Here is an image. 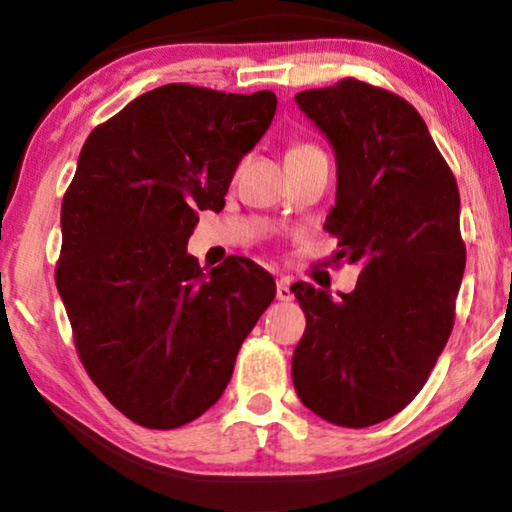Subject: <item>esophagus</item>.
<instances>
[{
    "instance_id": "obj_1",
    "label": "esophagus",
    "mask_w": 512,
    "mask_h": 512,
    "mask_svg": "<svg viewBox=\"0 0 512 512\" xmlns=\"http://www.w3.org/2000/svg\"><path fill=\"white\" fill-rule=\"evenodd\" d=\"M277 300H282V303H289V300H293L291 277L277 279Z\"/></svg>"
}]
</instances>
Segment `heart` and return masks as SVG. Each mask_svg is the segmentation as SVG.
I'll return each mask as SVG.
<instances>
[{
    "mask_svg": "<svg viewBox=\"0 0 512 512\" xmlns=\"http://www.w3.org/2000/svg\"><path fill=\"white\" fill-rule=\"evenodd\" d=\"M312 153H321V149H319L317 144L293 142L289 146V151H286V160H289V158H305V156H312Z\"/></svg>",
    "mask_w": 512,
    "mask_h": 512,
    "instance_id": "obj_1",
    "label": "heart"
}]
</instances>
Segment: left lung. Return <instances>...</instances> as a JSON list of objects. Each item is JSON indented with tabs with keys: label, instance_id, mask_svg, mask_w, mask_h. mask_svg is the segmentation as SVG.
Listing matches in <instances>:
<instances>
[{
	"label": "left lung",
	"instance_id": "obj_1",
	"mask_svg": "<svg viewBox=\"0 0 512 512\" xmlns=\"http://www.w3.org/2000/svg\"><path fill=\"white\" fill-rule=\"evenodd\" d=\"M298 107L331 139L338 195L324 228L361 265L352 293L291 286L307 326L291 361L305 408L363 429L401 412L429 380L454 326L466 268L457 179L424 118L359 79L303 90Z\"/></svg>",
	"mask_w": 512,
	"mask_h": 512
}]
</instances>
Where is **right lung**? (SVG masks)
Listing matches in <instances>:
<instances>
[{"mask_svg":"<svg viewBox=\"0 0 512 512\" xmlns=\"http://www.w3.org/2000/svg\"><path fill=\"white\" fill-rule=\"evenodd\" d=\"M277 109L167 83L97 125L62 198L55 284L76 354L125 417L177 429L219 401L275 279L242 256L209 272L186 254L198 209L219 212Z\"/></svg>","mask_w":512,"mask_h":512,"instance_id":"1","label":"right lung"}]
</instances>
